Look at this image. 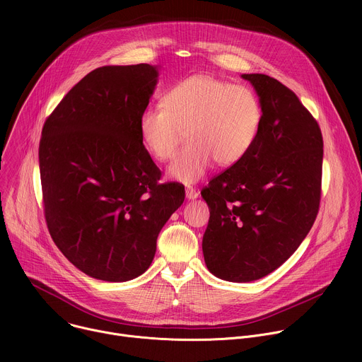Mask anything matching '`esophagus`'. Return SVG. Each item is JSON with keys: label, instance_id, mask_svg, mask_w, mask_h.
Listing matches in <instances>:
<instances>
[{"label": "esophagus", "instance_id": "esophagus-1", "mask_svg": "<svg viewBox=\"0 0 362 362\" xmlns=\"http://www.w3.org/2000/svg\"><path fill=\"white\" fill-rule=\"evenodd\" d=\"M199 196V192L196 189H193L192 186L186 187V197L187 199H196Z\"/></svg>", "mask_w": 362, "mask_h": 362}]
</instances>
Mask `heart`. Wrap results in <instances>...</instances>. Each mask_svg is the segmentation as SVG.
<instances>
[{"label":"heart","instance_id":"heart-1","mask_svg":"<svg viewBox=\"0 0 362 362\" xmlns=\"http://www.w3.org/2000/svg\"><path fill=\"white\" fill-rule=\"evenodd\" d=\"M262 124V106L243 86L214 74L199 73L173 84L162 97V109H146L139 119L144 147L159 162L170 160L172 179L192 183L216 162L221 168L239 163L253 146Z\"/></svg>","mask_w":362,"mask_h":362}]
</instances>
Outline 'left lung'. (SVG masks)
<instances>
[{
  "label": "left lung",
  "mask_w": 362,
  "mask_h": 362,
  "mask_svg": "<svg viewBox=\"0 0 362 362\" xmlns=\"http://www.w3.org/2000/svg\"><path fill=\"white\" fill-rule=\"evenodd\" d=\"M262 106L246 156L202 189L211 218L202 249L221 279L250 282L279 268L311 230L321 202L324 140L298 95L267 74H243Z\"/></svg>",
  "instance_id": "1"
}]
</instances>
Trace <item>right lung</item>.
<instances>
[{"instance_id": "right-lung-1", "label": "right lung", "mask_w": 362, "mask_h": 362, "mask_svg": "<svg viewBox=\"0 0 362 362\" xmlns=\"http://www.w3.org/2000/svg\"><path fill=\"white\" fill-rule=\"evenodd\" d=\"M156 81L148 64L98 67L42 126L38 159L48 232L67 259L95 279L141 275L159 232L185 200L180 183H159L162 172L139 133Z\"/></svg>"}]
</instances>
